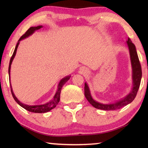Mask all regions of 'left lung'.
I'll use <instances>...</instances> for the list:
<instances>
[{
    "label": "left lung",
    "instance_id": "1",
    "mask_svg": "<svg viewBox=\"0 0 148 148\" xmlns=\"http://www.w3.org/2000/svg\"><path fill=\"white\" fill-rule=\"evenodd\" d=\"M127 44L128 45L130 56H131V60L132 67V78H133V88H132L131 92L125 97L121 101H117L113 104H104L99 103L98 102L95 101L92 99L91 95L90 94L89 87L87 86V84H85L84 87V93L86 99L91 104L92 106L95 107V108L103 110H115L117 109L121 108L126 105L131 103V102L133 101L135 97L136 96V94L138 91L140 82H141L142 78V68L140 62L139 61L138 57L136 50V47L134 44L132 43L131 39L128 38V40L127 41Z\"/></svg>",
    "mask_w": 148,
    "mask_h": 148
}]
</instances>
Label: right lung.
<instances>
[{"label": "right lung", "instance_id": "1", "mask_svg": "<svg viewBox=\"0 0 148 148\" xmlns=\"http://www.w3.org/2000/svg\"><path fill=\"white\" fill-rule=\"evenodd\" d=\"M42 27V26H37V27H30V28L27 30L26 31L25 33L24 34H23L21 36V38H19V40H18V42H17V44L16 46V48L14 49V51L13 53V55H12V56L10 59V64H9V68H8V73H9V76H10V67H11V64H12V61H13V59L14 58L15 56H16V51H17V47L19 46V41H21V40H23L24 38H27V37H28L30 35L32 34L33 32L36 31V30H38ZM70 77H71V76H66V77H64L63 79L61 80V82H60V83L59 84V86H58V89H57V91L56 92V95H55V96L53 97V100H51V101H49V102H47V103L43 104V105H38V106H29V105H26L25 104L21 103V102H20V101H18V99H17L16 96H15L13 91H12V86H10V88H11V92H12V96H13L14 99L15 101H16V102L19 105H20L21 107H23V108H25L27 110H28V111L31 112H34V113H45V112H49L50 110H52L53 108H54L55 107H56V106L57 104H58L59 102L60 101V94H61V89L62 86H64V84L66 83V82L68 81V80L70 79Z\"/></svg>", "mask_w": 148, "mask_h": 148}]
</instances>
